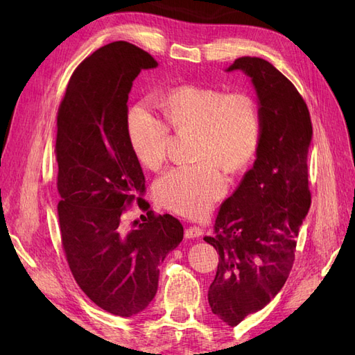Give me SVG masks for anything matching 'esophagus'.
<instances>
[{
  "instance_id": "obj_1",
  "label": "esophagus",
  "mask_w": 355,
  "mask_h": 355,
  "mask_svg": "<svg viewBox=\"0 0 355 355\" xmlns=\"http://www.w3.org/2000/svg\"><path fill=\"white\" fill-rule=\"evenodd\" d=\"M201 235H202V230L200 227H189L185 230L187 239H198Z\"/></svg>"
}]
</instances>
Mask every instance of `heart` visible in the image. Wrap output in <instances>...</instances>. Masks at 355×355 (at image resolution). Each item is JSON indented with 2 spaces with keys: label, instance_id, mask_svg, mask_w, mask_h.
Returning a JSON list of instances; mask_svg holds the SVG:
<instances>
[{
  "label": "heart",
  "instance_id": "heart-1",
  "mask_svg": "<svg viewBox=\"0 0 355 355\" xmlns=\"http://www.w3.org/2000/svg\"><path fill=\"white\" fill-rule=\"evenodd\" d=\"M164 120L145 102L127 114V137L139 164L157 170L166 163L170 130L192 133V158L154 184L159 206L185 218L204 216L228 188L225 168L239 173L259 148L262 115L257 101L245 92H225L201 85H180L159 101Z\"/></svg>",
  "mask_w": 355,
  "mask_h": 355
}]
</instances>
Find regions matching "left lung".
<instances>
[{
  "label": "left lung",
  "mask_w": 355,
  "mask_h": 355,
  "mask_svg": "<svg viewBox=\"0 0 355 355\" xmlns=\"http://www.w3.org/2000/svg\"><path fill=\"white\" fill-rule=\"evenodd\" d=\"M249 75L259 99L262 136L253 167L222 202L213 234L219 253L209 305L234 327L262 309L292 271L296 237L311 206L308 148L313 124L292 81L261 58H239L227 71Z\"/></svg>",
  "instance_id": "8db88e82"
}]
</instances>
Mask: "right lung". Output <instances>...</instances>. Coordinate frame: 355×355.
<instances>
[{
    "mask_svg": "<svg viewBox=\"0 0 355 355\" xmlns=\"http://www.w3.org/2000/svg\"><path fill=\"white\" fill-rule=\"evenodd\" d=\"M157 60L115 41L71 75L58 111V216L62 247L83 292L120 317L144 311L158 287V265L184 239L171 214L142 198L145 176L127 137V101L135 78ZM137 202L147 216L127 229L122 216Z\"/></svg>",
    "mask_w": 355,
    "mask_h": 355,
    "instance_id": "right-lung-1",
    "label": "right lung"
}]
</instances>
